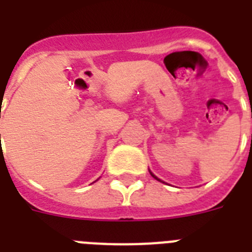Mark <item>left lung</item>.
<instances>
[{
    "mask_svg": "<svg viewBox=\"0 0 252 252\" xmlns=\"http://www.w3.org/2000/svg\"><path fill=\"white\" fill-rule=\"evenodd\" d=\"M251 116H252V113H251ZM251 140H252V135H251ZM152 176H153V178H155V179H157L155 175H153V174H152ZM157 180H159V179H157ZM159 182H161V180H159Z\"/></svg>",
    "mask_w": 252,
    "mask_h": 252,
    "instance_id": "8db88e82",
    "label": "left lung"
}]
</instances>
